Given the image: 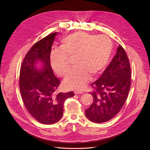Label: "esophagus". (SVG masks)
Here are the masks:
<instances>
[{
	"label": "esophagus",
	"mask_w": 150,
	"mask_h": 150,
	"mask_svg": "<svg viewBox=\"0 0 150 150\" xmlns=\"http://www.w3.org/2000/svg\"><path fill=\"white\" fill-rule=\"evenodd\" d=\"M74 93H75V94H82L83 93V91H77V90H76V91H74Z\"/></svg>",
	"instance_id": "obj_1"
}]
</instances>
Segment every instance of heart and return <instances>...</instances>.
Masks as SVG:
<instances>
[{"label":"heart","mask_w":150,"mask_h":150,"mask_svg":"<svg viewBox=\"0 0 150 150\" xmlns=\"http://www.w3.org/2000/svg\"><path fill=\"white\" fill-rule=\"evenodd\" d=\"M112 42L108 37L76 32L61 40L60 49L53 50L50 65L59 76H65L71 69L69 60L75 58V68L66 77L68 88L82 89L90 75L94 76L105 67L112 52Z\"/></svg>","instance_id":"obj_1"}]
</instances>
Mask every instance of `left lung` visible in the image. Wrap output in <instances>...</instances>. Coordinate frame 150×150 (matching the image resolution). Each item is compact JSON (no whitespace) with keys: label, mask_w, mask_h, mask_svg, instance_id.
Returning <instances> with one entry per match:
<instances>
[{"label":"left lung","mask_w":150,"mask_h":150,"mask_svg":"<svg viewBox=\"0 0 150 150\" xmlns=\"http://www.w3.org/2000/svg\"><path fill=\"white\" fill-rule=\"evenodd\" d=\"M131 85V69L127 56L121 45L101 76L91 83L89 93L93 102L85 110L86 117L94 123H103L113 118L121 110Z\"/></svg>","instance_id":"8db88e82"}]
</instances>
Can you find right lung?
I'll use <instances>...</instances> for the list:
<instances>
[{"mask_svg":"<svg viewBox=\"0 0 150 150\" xmlns=\"http://www.w3.org/2000/svg\"><path fill=\"white\" fill-rule=\"evenodd\" d=\"M57 33L39 40L26 54L21 65L19 85L23 103L30 114L38 122L51 125L59 121L65 100L74 96L72 91L57 93L60 81L50 65L52 46ZM43 65L39 69L36 63Z\"/></svg>","mask_w":150,"mask_h":150,"instance_id":"right-lung-1","label":"right lung"}]
</instances>
